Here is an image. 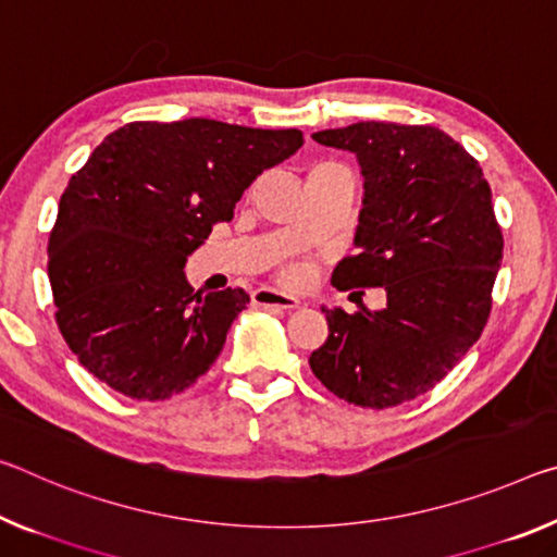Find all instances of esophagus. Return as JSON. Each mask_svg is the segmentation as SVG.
I'll return each instance as SVG.
<instances>
[{"instance_id":"esophagus-1","label":"esophagus","mask_w":557,"mask_h":557,"mask_svg":"<svg viewBox=\"0 0 557 557\" xmlns=\"http://www.w3.org/2000/svg\"><path fill=\"white\" fill-rule=\"evenodd\" d=\"M252 305L280 307V310H295V307H299V299L289 297L285 293H277V289H272V287H260L252 293Z\"/></svg>"}]
</instances>
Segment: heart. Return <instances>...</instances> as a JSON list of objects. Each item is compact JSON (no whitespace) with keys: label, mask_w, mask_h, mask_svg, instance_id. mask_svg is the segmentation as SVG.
I'll return each instance as SVG.
<instances>
[{"label":"heart","mask_w":557,"mask_h":557,"mask_svg":"<svg viewBox=\"0 0 557 557\" xmlns=\"http://www.w3.org/2000/svg\"><path fill=\"white\" fill-rule=\"evenodd\" d=\"M285 280L289 282V285H299V282L305 280V270L302 268H289V270H285Z\"/></svg>","instance_id":"1"}]
</instances>
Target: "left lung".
Segmentation results:
<instances>
[{
	"label": "left lung",
	"instance_id": "obj_1",
	"mask_svg": "<svg viewBox=\"0 0 557 557\" xmlns=\"http://www.w3.org/2000/svg\"><path fill=\"white\" fill-rule=\"evenodd\" d=\"M312 138L355 153L364 175L359 252L334 268L332 285L384 287L386 307H322L330 337L310 367L339 399L389 409L434 389L488 322L503 260L491 185L434 126L359 121Z\"/></svg>",
	"mask_w": 557,
	"mask_h": 557
}]
</instances>
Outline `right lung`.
<instances>
[{"label":"right lung","mask_w":557,"mask_h":557,"mask_svg":"<svg viewBox=\"0 0 557 557\" xmlns=\"http://www.w3.org/2000/svg\"><path fill=\"white\" fill-rule=\"evenodd\" d=\"M302 144L297 128L210 119L134 121L103 138L49 235L57 324L84 369L131 399L161 401L213 367L250 297L193 293L185 260Z\"/></svg>","instance_id":"obj_1"}]
</instances>
